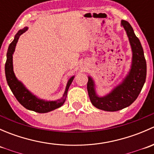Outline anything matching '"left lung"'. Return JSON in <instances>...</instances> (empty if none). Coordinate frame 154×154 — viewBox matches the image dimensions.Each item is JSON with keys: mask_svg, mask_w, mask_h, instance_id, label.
Returning <instances> with one entry per match:
<instances>
[{"mask_svg": "<svg viewBox=\"0 0 154 154\" xmlns=\"http://www.w3.org/2000/svg\"><path fill=\"white\" fill-rule=\"evenodd\" d=\"M122 26L129 38L133 55L130 69L127 76L122 83L104 96L97 94L94 80L90 76L88 77L87 90L90 100L93 106L104 111H119L131 105L136 100L145 83L147 65L140 41L135 35L130 23L122 20Z\"/></svg>", "mask_w": 154, "mask_h": 154, "instance_id": "obj_1", "label": "left lung"}]
</instances>
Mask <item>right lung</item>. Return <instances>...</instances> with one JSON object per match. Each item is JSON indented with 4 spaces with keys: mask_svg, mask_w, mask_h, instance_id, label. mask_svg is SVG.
<instances>
[{
    "mask_svg": "<svg viewBox=\"0 0 154 154\" xmlns=\"http://www.w3.org/2000/svg\"><path fill=\"white\" fill-rule=\"evenodd\" d=\"M27 29H28L27 27L20 29L15 34L13 41L10 43L9 46L7 54V62L5 64L6 79L12 92L13 93L18 101L24 108L38 113H46L63 106L66 100L68 90L74 80V76L70 77L66 84L63 97L60 99H57V100H45L44 99H40L39 97H36L35 94H32L30 91H29L25 86L15 77V73L13 71V64H12L13 63H12V55L15 52V46L18 42V38L20 35H22Z\"/></svg>",
    "mask_w": 154,
    "mask_h": 154,
    "instance_id": "obj_1",
    "label": "right lung"
}]
</instances>
